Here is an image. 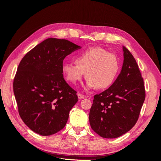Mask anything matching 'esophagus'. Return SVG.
I'll return each instance as SVG.
<instances>
[{"instance_id":"obj_1","label":"esophagus","mask_w":161,"mask_h":161,"mask_svg":"<svg viewBox=\"0 0 161 161\" xmlns=\"http://www.w3.org/2000/svg\"><path fill=\"white\" fill-rule=\"evenodd\" d=\"M78 98H79V99H83V98H85V96H84V95H82V94H81V93H78Z\"/></svg>"}]
</instances>
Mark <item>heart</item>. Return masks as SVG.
I'll list each match as a JSON object with an SVG mask.
<instances>
[{"mask_svg":"<svg viewBox=\"0 0 161 161\" xmlns=\"http://www.w3.org/2000/svg\"><path fill=\"white\" fill-rule=\"evenodd\" d=\"M75 63H65L63 72L66 79L75 84L86 72V87L97 89L109 87L115 80L120 69V62L116 55L100 47H91L80 53Z\"/></svg>","mask_w":161,"mask_h":161,"instance_id":"obj_1","label":"heart"}]
</instances>
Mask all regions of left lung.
<instances>
[{"label":"left lung","instance_id":"1","mask_svg":"<svg viewBox=\"0 0 161 161\" xmlns=\"http://www.w3.org/2000/svg\"><path fill=\"white\" fill-rule=\"evenodd\" d=\"M121 73L112 85L94 96L89 112L91 129L100 136L115 138L136 123L146 98L144 82L138 65L123 46Z\"/></svg>","mask_w":161,"mask_h":161}]
</instances>
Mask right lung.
<instances>
[{
  "label": "right lung",
  "instance_id": "right-lung-1",
  "mask_svg": "<svg viewBox=\"0 0 161 161\" xmlns=\"http://www.w3.org/2000/svg\"><path fill=\"white\" fill-rule=\"evenodd\" d=\"M80 46L49 38L25 54L14 79L19 114L28 127L42 136L62 130L78 102L76 92L64 80V58Z\"/></svg>",
  "mask_w": 161,
  "mask_h": 161
}]
</instances>
